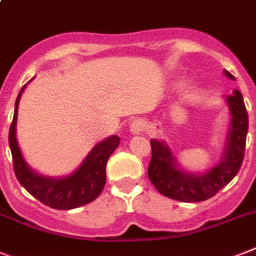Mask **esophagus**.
Masks as SVG:
<instances>
[{"label":"esophagus","instance_id":"1","mask_svg":"<svg viewBox=\"0 0 256 256\" xmlns=\"http://www.w3.org/2000/svg\"><path fill=\"white\" fill-rule=\"evenodd\" d=\"M146 126L147 122L143 118H136L130 124V130H132V134H140V132L146 130Z\"/></svg>","mask_w":256,"mask_h":256}]
</instances>
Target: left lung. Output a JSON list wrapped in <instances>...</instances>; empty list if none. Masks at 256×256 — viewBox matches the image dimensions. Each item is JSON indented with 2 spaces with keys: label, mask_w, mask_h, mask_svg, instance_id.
<instances>
[{
  "label": "left lung",
  "mask_w": 256,
  "mask_h": 256,
  "mask_svg": "<svg viewBox=\"0 0 256 256\" xmlns=\"http://www.w3.org/2000/svg\"><path fill=\"white\" fill-rule=\"evenodd\" d=\"M228 78H234L225 70ZM232 128H230L225 155L222 160L202 175L186 174L178 168L175 156L168 146L156 139H151V160L148 164V178L158 192L172 200L182 202H198L210 198L232 182L238 174L244 158L246 136L248 130V114L240 90L228 97Z\"/></svg>",
  "instance_id": "left-lung-1"
}]
</instances>
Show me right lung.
I'll return each instance as SVG.
<instances>
[{
    "label": "right lung",
    "mask_w": 256,
    "mask_h": 256,
    "mask_svg": "<svg viewBox=\"0 0 256 256\" xmlns=\"http://www.w3.org/2000/svg\"><path fill=\"white\" fill-rule=\"evenodd\" d=\"M16 97L13 122L9 130V146L13 156V167L20 186L47 206L58 210H70L92 202L102 192L106 182V163L109 156L120 144V136L112 135L96 144L80 167L70 176L63 178H50L34 172L26 164L20 151L16 138V114L20 94Z\"/></svg>",
    "instance_id": "1"
}]
</instances>
